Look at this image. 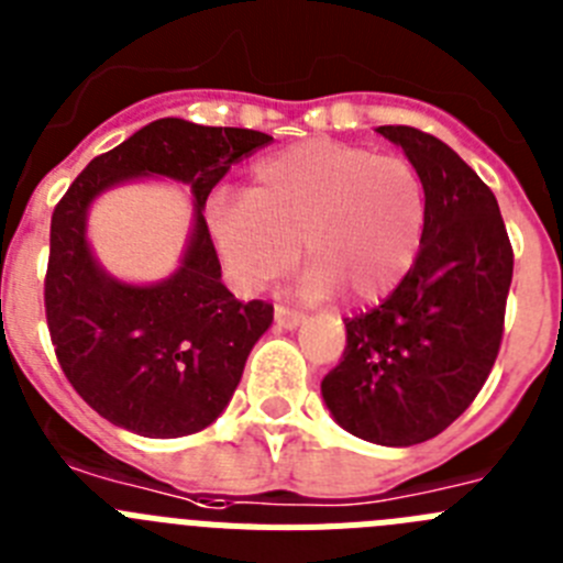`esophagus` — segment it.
I'll list each match as a JSON object with an SVG mask.
<instances>
[{
    "instance_id": "1",
    "label": "esophagus",
    "mask_w": 563,
    "mask_h": 563,
    "mask_svg": "<svg viewBox=\"0 0 563 563\" xmlns=\"http://www.w3.org/2000/svg\"><path fill=\"white\" fill-rule=\"evenodd\" d=\"M273 318H276L278 327H285V330H296L301 321H305V316L298 310H290V307H282L276 305V310H273Z\"/></svg>"
}]
</instances>
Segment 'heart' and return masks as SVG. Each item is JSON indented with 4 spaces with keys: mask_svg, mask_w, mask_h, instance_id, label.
Wrapping results in <instances>:
<instances>
[{
    "mask_svg": "<svg viewBox=\"0 0 563 563\" xmlns=\"http://www.w3.org/2000/svg\"><path fill=\"white\" fill-rule=\"evenodd\" d=\"M426 217V186L406 157L307 141L258 161L245 197L213 202L208 228L242 290L287 276L301 245L307 296L341 290L372 305L411 271Z\"/></svg>",
    "mask_w": 563,
    "mask_h": 563,
    "instance_id": "b5f03b06",
    "label": "heart"
}]
</instances>
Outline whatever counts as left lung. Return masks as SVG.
Masks as SVG:
<instances>
[{"instance_id": "1", "label": "left lung", "mask_w": 563, "mask_h": 563, "mask_svg": "<svg viewBox=\"0 0 563 563\" xmlns=\"http://www.w3.org/2000/svg\"><path fill=\"white\" fill-rule=\"evenodd\" d=\"M426 186L415 265L375 310L346 318V346L321 380L335 422L377 445L445 431L494 369L514 278V247L494 191L451 146L415 126H377Z\"/></svg>"}]
</instances>
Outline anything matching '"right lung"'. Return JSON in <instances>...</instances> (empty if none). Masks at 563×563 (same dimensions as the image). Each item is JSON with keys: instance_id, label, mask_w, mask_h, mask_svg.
Masks as SVG:
<instances>
[{"instance_id": "add662e5", "label": "right lung", "mask_w": 563, "mask_h": 563, "mask_svg": "<svg viewBox=\"0 0 563 563\" xmlns=\"http://www.w3.org/2000/svg\"><path fill=\"white\" fill-rule=\"evenodd\" d=\"M265 132L161 118L89 161L49 222L44 310L73 389L103 420L141 437L197 434L222 415L273 305L239 301L202 217L233 163L267 146ZM134 176L188 181L195 231L181 267L157 286H126L95 262L86 211L98 192Z\"/></svg>"}]
</instances>
